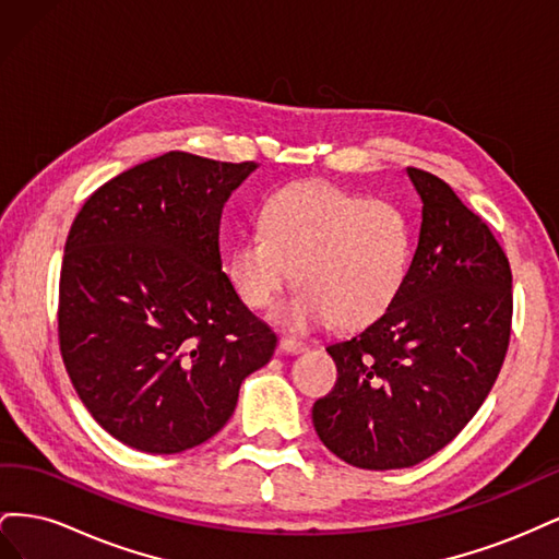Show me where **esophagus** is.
Here are the masks:
<instances>
[{"mask_svg": "<svg viewBox=\"0 0 559 559\" xmlns=\"http://www.w3.org/2000/svg\"><path fill=\"white\" fill-rule=\"evenodd\" d=\"M280 349L286 352V354H298V352L306 349V343L296 341V337H289V335H282L280 337Z\"/></svg>", "mask_w": 559, "mask_h": 559, "instance_id": "obj_1", "label": "esophagus"}]
</instances>
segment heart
<instances>
[{"mask_svg": "<svg viewBox=\"0 0 559 559\" xmlns=\"http://www.w3.org/2000/svg\"><path fill=\"white\" fill-rule=\"evenodd\" d=\"M261 230L230 247L228 277L251 310L270 308L294 277L300 289L277 312L282 324L331 321L361 329L382 317L411 275L413 218L392 200L302 181L265 200Z\"/></svg>", "mask_w": 559, "mask_h": 559, "instance_id": "1", "label": "heart"}]
</instances>
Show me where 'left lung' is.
I'll return each instance as SVG.
<instances>
[{"label":"left lung","instance_id":"left-lung-1","mask_svg":"<svg viewBox=\"0 0 559 559\" xmlns=\"http://www.w3.org/2000/svg\"><path fill=\"white\" fill-rule=\"evenodd\" d=\"M408 177L421 198L408 282L373 324L326 347L337 380L312 408L321 443L370 471L445 448L487 399L511 341L506 251L443 179L417 167Z\"/></svg>","mask_w":559,"mask_h":559}]
</instances>
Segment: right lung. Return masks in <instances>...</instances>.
Here are the masks:
<instances>
[{
  "instance_id": "obj_1",
  "label": "right lung",
  "mask_w": 559,
  "mask_h": 559,
  "mask_svg": "<svg viewBox=\"0 0 559 559\" xmlns=\"http://www.w3.org/2000/svg\"><path fill=\"white\" fill-rule=\"evenodd\" d=\"M253 170L170 151L99 186L67 235L62 361L97 425L134 450L205 443L277 347L218 251L224 202Z\"/></svg>"
}]
</instances>
